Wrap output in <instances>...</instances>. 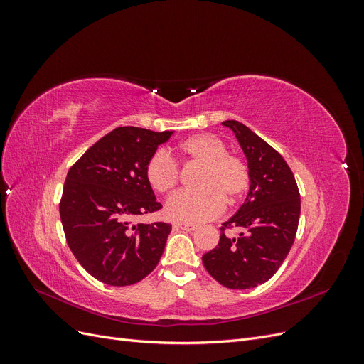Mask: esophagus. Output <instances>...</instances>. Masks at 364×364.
<instances>
[{
  "label": "esophagus",
  "instance_id": "obj_1",
  "mask_svg": "<svg viewBox=\"0 0 364 364\" xmlns=\"http://www.w3.org/2000/svg\"><path fill=\"white\" fill-rule=\"evenodd\" d=\"M174 226L179 228V229H183V230H188V232H193V230L197 229V225H194V223H183V222L176 223Z\"/></svg>",
  "mask_w": 364,
  "mask_h": 364
}]
</instances>
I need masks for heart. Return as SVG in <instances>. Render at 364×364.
Wrapping results in <instances>:
<instances>
[{
	"mask_svg": "<svg viewBox=\"0 0 364 364\" xmlns=\"http://www.w3.org/2000/svg\"><path fill=\"white\" fill-rule=\"evenodd\" d=\"M225 142L211 134H197L178 146L179 156L202 164L197 179L199 190L173 194L165 203V214L174 222L200 223L217 217L225 203L234 205L249 188L247 164L226 153ZM146 178L156 193H170L179 182V167L162 150L153 153L146 165Z\"/></svg>",
	"mask_w": 364,
	"mask_h": 364,
	"instance_id": "1",
	"label": "heart"
}]
</instances>
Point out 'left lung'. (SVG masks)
Returning <instances> with one entry per match:
<instances>
[{
    "label": "left lung",
    "mask_w": 364,
    "mask_h": 364,
    "mask_svg": "<svg viewBox=\"0 0 364 364\" xmlns=\"http://www.w3.org/2000/svg\"><path fill=\"white\" fill-rule=\"evenodd\" d=\"M247 159L250 174L245 203L222 226L217 247L202 257L211 277L228 289L247 290L269 281L293 246L301 215V196L294 176L279 153L257 134L228 119ZM225 228H238L228 237Z\"/></svg>",
    "instance_id": "obj_1"
}]
</instances>
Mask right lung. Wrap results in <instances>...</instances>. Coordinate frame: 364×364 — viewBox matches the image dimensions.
<instances>
[{
    "instance_id": "1",
    "label": "right lung",
    "mask_w": 364,
    "mask_h": 364,
    "mask_svg": "<svg viewBox=\"0 0 364 364\" xmlns=\"http://www.w3.org/2000/svg\"><path fill=\"white\" fill-rule=\"evenodd\" d=\"M173 130L117 127L67 174L59 205L67 243L80 266L107 285L136 284L158 266L171 225L132 220L159 211L146 165Z\"/></svg>"
}]
</instances>
